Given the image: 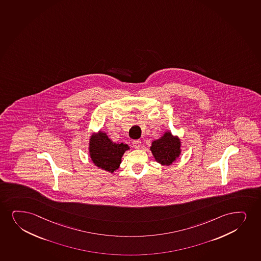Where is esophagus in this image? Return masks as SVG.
<instances>
[{
    "mask_svg": "<svg viewBox=\"0 0 261 261\" xmlns=\"http://www.w3.org/2000/svg\"><path fill=\"white\" fill-rule=\"evenodd\" d=\"M141 141H139V140H135L133 142V147L135 148H141Z\"/></svg>",
    "mask_w": 261,
    "mask_h": 261,
    "instance_id": "1",
    "label": "esophagus"
}]
</instances>
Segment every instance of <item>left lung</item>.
<instances>
[{"mask_svg": "<svg viewBox=\"0 0 261 261\" xmlns=\"http://www.w3.org/2000/svg\"><path fill=\"white\" fill-rule=\"evenodd\" d=\"M150 149L159 164L170 165L180 154V142L171 133H165L162 138L152 142Z\"/></svg>", "mask_w": 261, "mask_h": 261, "instance_id": "obj_1", "label": "left lung"}]
</instances>
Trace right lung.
<instances>
[{"instance_id": "1", "label": "right lung", "mask_w": 261, "mask_h": 261, "mask_svg": "<svg viewBox=\"0 0 261 261\" xmlns=\"http://www.w3.org/2000/svg\"><path fill=\"white\" fill-rule=\"evenodd\" d=\"M129 149L126 144L113 143L106 133L100 132L90 139V158L97 167L107 171H113L119 168L124 152Z\"/></svg>"}]
</instances>
